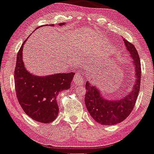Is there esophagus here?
Here are the masks:
<instances>
[{"mask_svg": "<svg viewBox=\"0 0 154 154\" xmlns=\"http://www.w3.org/2000/svg\"><path fill=\"white\" fill-rule=\"evenodd\" d=\"M73 82L77 84L83 83L84 79H83V77H82V75L81 72H77V73L75 74V77H74V79H73Z\"/></svg>", "mask_w": 154, "mask_h": 154, "instance_id": "34e87169", "label": "esophagus"}]
</instances>
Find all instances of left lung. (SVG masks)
<instances>
[{
    "mask_svg": "<svg viewBox=\"0 0 154 154\" xmlns=\"http://www.w3.org/2000/svg\"><path fill=\"white\" fill-rule=\"evenodd\" d=\"M123 42L132 59L131 64L135 77L133 87L128 93L120 98L110 100L104 96L96 85H93L88 81L86 82L87 92L84 97L86 107L91 117L101 125H115L125 120L133 110L140 92L141 79L140 57L133 44L125 39Z\"/></svg>",
    "mask_w": 154,
    "mask_h": 154,
    "instance_id": "8db88e82",
    "label": "left lung"
}]
</instances>
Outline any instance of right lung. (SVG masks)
I'll return each mask as SVG.
<instances>
[{"label": "right lung", "mask_w": 154, "mask_h": 154, "mask_svg": "<svg viewBox=\"0 0 154 154\" xmlns=\"http://www.w3.org/2000/svg\"><path fill=\"white\" fill-rule=\"evenodd\" d=\"M64 24L59 23V26ZM26 41L27 39L24 41L18 52L14 70L17 100L25 113L33 120L39 123H51L59 114L58 95L70 88L75 73L70 72L44 76L31 73L26 68L23 60V50Z\"/></svg>", "instance_id": "1"}]
</instances>
